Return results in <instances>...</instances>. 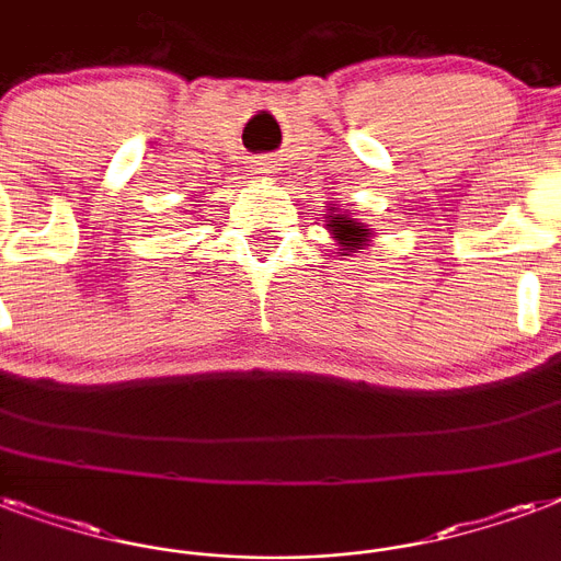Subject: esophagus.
Here are the masks:
<instances>
[{"mask_svg":"<svg viewBox=\"0 0 561 561\" xmlns=\"http://www.w3.org/2000/svg\"><path fill=\"white\" fill-rule=\"evenodd\" d=\"M255 174H262V178H267V174H273V165L267 160H259V162H255Z\"/></svg>","mask_w":561,"mask_h":561,"instance_id":"esophagus-1","label":"esophagus"}]
</instances>
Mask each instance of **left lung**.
Masks as SVG:
<instances>
[{
	"instance_id": "1",
	"label": "left lung",
	"mask_w": 561,
	"mask_h": 561,
	"mask_svg": "<svg viewBox=\"0 0 561 561\" xmlns=\"http://www.w3.org/2000/svg\"><path fill=\"white\" fill-rule=\"evenodd\" d=\"M329 224L325 227L332 229L337 244H343V250H364V241L369 238V232L364 227H358L352 218H343V215H329Z\"/></svg>"
}]
</instances>
